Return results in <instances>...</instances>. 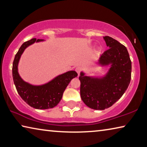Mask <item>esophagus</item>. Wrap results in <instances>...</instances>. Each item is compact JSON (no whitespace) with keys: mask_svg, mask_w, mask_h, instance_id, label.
I'll return each instance as SVG.
<instances>
[{"mask_svg":"<svg viewBox=\"0 0 147 147\" xmlns=\"http://www.w3.org/2000/svg\"><path fill=\"white\" fill-rule=\"evenodd\" d=\"M75 70H76V73H78V75L79 76V74H80V73L81 70H82L81 67H77L76 68Z\"/></svg>","mask_w":147,"mask_h":147,"instance_id":"esophagus-1","label":"esophagus"}]
</instances>
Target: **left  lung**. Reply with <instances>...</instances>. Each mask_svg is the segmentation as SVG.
I'll use <instances>...</instances> for the list:
<instances>
[{"mask_svg":"<svg viewBox=\"0 0 147 147\" xmlns=\"http://www.w3.org/2000/svg\"><path fill=\"white\" fill-rule=\"evenodd\" d=\"M109 49L100 56L97 65L109 67L102 76L80 73V96L86 106L96 110L111 107L127 89L131 80V62L127 49L109 36L104 37Z\"/></svg>","mask_w":147,"mask_h":147,"instance_id":"left-lung-1","label":"left lung"}]
</instances>
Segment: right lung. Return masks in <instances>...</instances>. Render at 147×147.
<instances>
[{"label": "right lung", "mask_w": 147, "mask_h": 147, "mask_svg": "<svg viewBox=\"0 0 147 147\" xmlns=\"http://www.w3.org/2000/svg\"><path fill=\"white\" fill-rule=\"evenodd\" d=\"M44 41V39L34 38L24 42L15 56L12 67L14 84L20 96L30 106L38 109L53 108L58 105L67 86L72 79L78 76L75 71H69L41 85H33L21 78L19 73L18 65L24 50L32 44Z\"/></svg>", "instance_id": "obj_1"}]
</instances>
